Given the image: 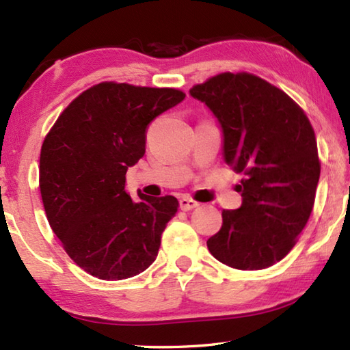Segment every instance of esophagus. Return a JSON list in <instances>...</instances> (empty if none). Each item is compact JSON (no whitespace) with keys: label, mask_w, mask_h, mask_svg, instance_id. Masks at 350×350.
I'll list each match as a JSON object with an SVG mask.
<instances>
[{"label":"esophagus","mask_w":350,"mask_h":350,"mask_svg":"<svg viewBox=\"0 0 350 350\" xmlns=\"http://www.w3.org/2000/svg\"><path fill=\"white\" fill-rule=\"evenodd\" d=\"M179 204H180V209L182 211H192V209H196V207L198 206V203L196 202V200H192L191 197H182L179 200Z\"/></svg>","instance_id":"esophagus-1"}]
</instances>
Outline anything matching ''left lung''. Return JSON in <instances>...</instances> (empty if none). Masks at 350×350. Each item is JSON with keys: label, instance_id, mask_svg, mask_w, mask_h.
I'll return each mask as SVG.
<instances>
[{"label": "left lung", "instance_id": "left-lung-1", "mask_svg": "<svg viewBox=\"0 0 350 350\" xmlns=\"http://www.w3.org/2000/svg\"><path fill=\"white\" fill-rule=\"evenodd\" d=\"M189 93L218 118L224 161L245 174L241 207L222 211L207 248L234 269L269 267L295 247L313 211L321 162L308 117L284 92L247 72L219 73Z\"/></svg>", "mask_w": 350, "mask_h": 350}]
</instances>
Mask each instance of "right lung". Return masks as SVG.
I'll return each instance as SVG.
<instances>
[{
    "label": "right lung",
    "instance_id": "add662e5",
    "mask_svg": "<svg viewBox=\"0 0 350 350\" xmlns=\"http://www.w3.org/2000/svg\"><path fill=\"white\" fill-rule=\"evenodd\" d=\"M176 88L100 83L81 93L44 138L39 183L52 232L96 278L135 277L150 266L179 202L124 191L126 171L146 153L147 126L176 107Z\"/></svg>",
    "mask_w": 350,
    "mask_h": 350
}]
</instances>
